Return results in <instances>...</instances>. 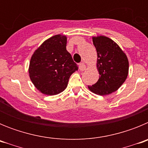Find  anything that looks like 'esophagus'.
<instances>
[{
	"label": "esophagus",
	"mask_w": 148,
	"mask_h": 148,
	"mask_svg": "<svg viewBox=\"0 0 148 148\" xmlns=\"http://www.w3.org/2000/svg\"><path fill=\"white\" fill-rule=\"evenodd\" d=\"M85 64H84V63H80V64H79V70H80L81 71H84V70H85Z\"/></svg>",
	"instance_id": "esophagus-1"
}]
</instances>
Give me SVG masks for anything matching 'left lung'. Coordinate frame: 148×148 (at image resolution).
<instances>
[{"mask_svg": "<svg viewBox=\"0 0 148 148\" xmlns=\"http://www.w3.org/2000/svg\"><path fill=\"white\" fill-rule=\"evenodd\" d=\"M97 51V67L99 79L88 86L92 92L107 95L118 90L126 80L129 63L126 55L113 40L105 36L92 38Z\"/></svg>", "mask_w": 148, "mask_h": 148, "instance_id": "1", "label": "left lung"}]
</instances>
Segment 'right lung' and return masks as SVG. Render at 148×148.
Instances as JSON below:
<instances>
[{
    "label": "right lung",
    "instance_id": "obj_1",
    "mask_svg": "<svg viewBox=\"0 0 148 148\" xmlns=\"http://www.w3.org/2000/svg\"><path fill=\"white\" fill-rule=\"evenodd\" d=\"M66 46V36L55 35L32 55L29 68L30 79L42 93L53 95L64 91L70 75L78 70Z\"/></svg>",
    "mask_w": 148,
    "mask_h": 148
}]
</instances>
